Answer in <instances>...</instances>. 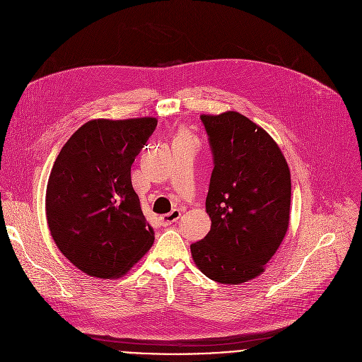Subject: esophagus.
Returning a JSON list of instances; mask_svg holds the SVG:
<instances>
[{
  "mask_svg": "<svg viewBox=\"0 0 362 362\" xmlns=\"http://www.w3.org/2000/svg\"><path fill=\"white\" fill-rule=\"evenodd\" d=\"M180 211L179 209H173L172 212H169V214H166V215H162L160 216V222H162V225H165V226H168V225H172L173 222H176L179 218H180Z\"/></svg>",
  "mask_w": 362,
  "mask_h": 362,
  "instance_id": "1",
  "label": "esophagus"
}]
</instances>
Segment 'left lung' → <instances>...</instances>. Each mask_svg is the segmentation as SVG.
I'll return each mask as SVG.
<instances>
[{
  "instance_id": "8db88e82",
  "label": "left lung",
  "mask_w": 362,
  "mask_h": 362,
  "mask_svg": "<svg viewBox=\"0 0 362 362\" xmlns=\"http://www.w3.org/2000/svg\"><path fill=\"white\" fill-rule=\"evenodd\" d=\"M200 119L215 160L206 197L212 226L190 252L209 279L240 285L265 272L286 235L291 172L276 141L243 115Z\"/></svg>"
}]
</instances>
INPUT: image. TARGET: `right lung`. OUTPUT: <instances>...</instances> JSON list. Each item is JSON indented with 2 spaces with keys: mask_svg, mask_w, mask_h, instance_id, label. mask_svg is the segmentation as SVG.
Wrapping results in <instances>:
<instances>
[{
  "mask_svg": "<svg viewBox=\"0 0 362 362\" xmlns=\"http://www.w3.org/2000/svg\"><path fill=\"white\" fill-rule=\"evenodd\" d=\"M156 126L154 117L90 120L67 140L51 169L45 192L49 233L88 276L122 278L153 245L130 169Z\"/></svg>",
  "mask_w": 362,
  "mask_h": 362,
  "instance_id": "obj_1",
  "label": "right lung"
}]
</instances>
